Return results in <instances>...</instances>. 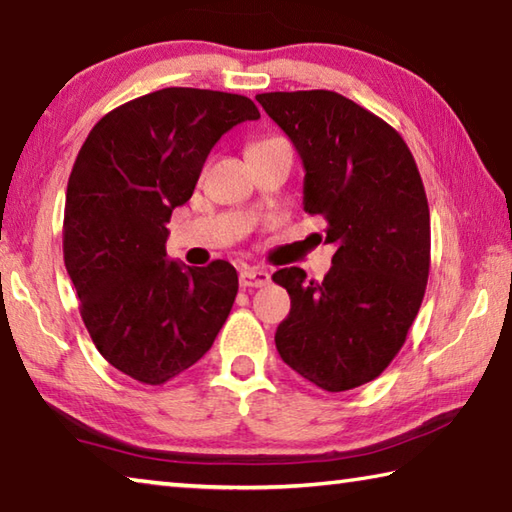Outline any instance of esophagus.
Listing matches in <instances>:
<instances>
[{
	"label": "esophagus",
	"mask_w": 512,
	"mask_h": 512,
	"mask_svg": "<svg viewBox=\"0 0 512 512\" xmlns=\"http://www.w3.org/2000/svg\"><path fill=\"white\" fill-rule=\"evenodd\" d=\"M267 283H270V272L258 270V267H245V270H240L242 288H263Z\"/></svg>",
	"instance_id": "1"
}]
</instances>
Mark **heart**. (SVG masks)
Wrapping results in <instances>:
<instances>
[{"instance_id":"obj_1","label":"heart","mask_w":512,"mask_h":512,"mask_svg":"<svg viewBox=\"0 0 512 512\" xmlns=\"http://www.w3.org/2000/svg\"><path fill=\"white\" fill-rule=\"evenodd\" d=\"M274 143H288V141L281 139V137H270V139H263V141L254 143V146H251V150H256V148H265V146H274Z\"/></svg>"}]
</instances>
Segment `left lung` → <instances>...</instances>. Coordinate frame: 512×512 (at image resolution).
Returning a JSON list of instances; mask_svg holds the SVG:
<instances>
[{
    "mask_svg": "<svg viewBox=\"0 0 512 512\" xmlns=\"http://www.w3.org/2000/svg\"><path fill=\"white\" fill-rule=\"evenodd\" d=\"M303 161V209L337 247L324 281L274 272L292 299L276 351L337 393L371 382L405 344L429 276V206L407 143L380 116L328 89L258 94Z\"/></svg>",
    "mask_w": 512,
    "mask_h": 512,
    "instance_id": "left-lung-1",
    "label": "left lung"
}]
</instances>
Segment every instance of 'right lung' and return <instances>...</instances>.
<instances>
[{"mask_svg": "<svg viewBox=\"0 0 512 512\" xmlns=\"http://www.w3.org/2000/svg\"><path fill=\"white\" fill-rule=\"evenodd\" d=\"M256 119L247 96L166 87L105 114L78 152L65 267L98 353L132 380L157 387L191 369L229 317L233 265L168 261L166 222L191 200L222 134Z\"/></svg>", "mask_w": 512, "mask_h": 512, "instance_id": "1", "label": "right lung"}]
</instances>
